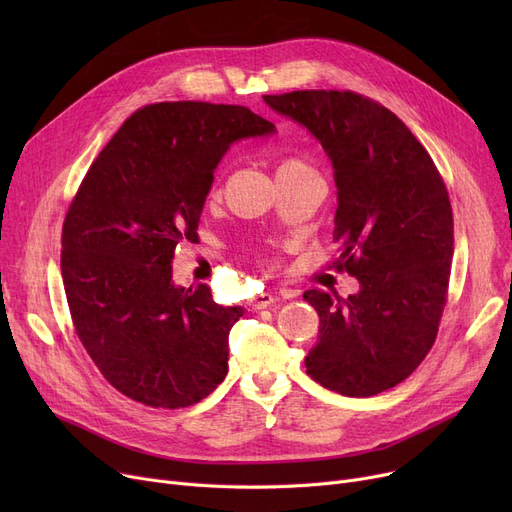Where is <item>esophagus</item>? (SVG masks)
<instances>
[{
    "mask_svg": "<svg viewBox=\"0 0 512 512\" xmlns=\"http://www.w3.org/2000/svg\"><path fill=\"white\" fill-rule=\"evenodd\" d=\"M272 303H276V297L272 292H261V294H255V297L251 299V307L253 309H265V307H270Z\"/></svg>",
    "mask_w": 512,
    "mask_h": 512,
    "instance_id": "esophagus-1",
    "label": "esophagus"
}]
</instances>
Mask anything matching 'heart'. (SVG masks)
<instances>
[{
	"label": "heart",
	"mask_w": 512,
	"mask_h": 512,
	"mask_svg": "<svg viewBox=\"0 0 512 512\" xmlns=\"http://www.w3.org/2000/svg\"><path fill=\"white\" fill-rule=\"evenodd\" d=\"M303 166H307L305 161H301V159H297V157H290V159H286L284 164L280 166V170H288V168H303Z\"/></svg>",
	"instance_id": "1"
}]
</instances>
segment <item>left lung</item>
I'll use <instances>...</instances> for the list:
<instances>
[{
	"label": "left lung",
	"mask_w": 512,
	"mask_h": 512,
	"mask_svg": "<svg viewBox=\"0 0 512 512\" xmlns=\"http://www.w3.org/2000/svg\"><path fill=\"white\" fill-rule=\"evenodd\" d=\"M326 149L338 186L332 263L361 282L348 299L307 290L319 315L305 357L311 378L344 396L394 388L432 351L448 301L454 251L446 184L415 134L355 91L263 95Z\"/></svg>",
	"instance_id": "obj_1"
}]
</instances>
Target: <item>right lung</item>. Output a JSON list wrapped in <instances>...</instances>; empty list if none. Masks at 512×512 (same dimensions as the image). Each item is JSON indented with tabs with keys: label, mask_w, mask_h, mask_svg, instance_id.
<instances>
[{
	"label": "right lung",
	"mask_w": 512,
	"mask_h": 512,
	"mask_svg": "<svg viewBox=\"0 0 512 512\" xmlns=\"http://www.w3.org/2000/svg\"><path fill=\"white\" fill-rule=\"evenodd\" d=\"M274 132L245 105L161 101L134 112L80 182L62 228L70 317L89 357L124 396L182 409L228 373V334L245 313L205 284L176 288L172 259L197 240L213 170L228 147Z\"/></svg>",
	"instance_id": "add662e5"
}]
</instances>
